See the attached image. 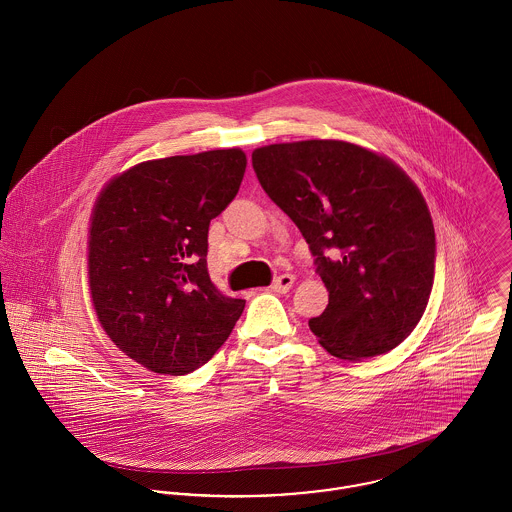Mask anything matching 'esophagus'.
I'll list each match as a JSON object with an SVG mask.
<instances>
[{
	"label": "esophagus",
	"mask_w": 512,
	"mask_h": 512,
	"mask_svg": "<svg viewBox=\"0 0 512 512\" xmlns=\"http://www.w3.org/2000/svg\"><path fill=\"white\" fill-rule=\"evenodd\" d=\"M292 284H294V276L280 275L276 276L275 280H273L271 288H273L275 292H278V294H286V292L292 288Z\"/></svg>",
	"instance_id": "obj_1"
}]
</instances>
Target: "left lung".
<instances>
[{
    "instance_id": "1",
    "label": "left lung",
    "mask_w": 512,
    "mask_h": 512,
    "mask_svg": "<svg viewBox=\"0 0 512 512\" xmlns=\"http://www.w3.org/2000/svg\"><path fill=\"white\" fill-rule=\"evenodd\" d=\"M251 159L329 292L325 312L310 319L321 347L358 360L405 341L429 304L436 253L429 206L407 173L343 140L271 144Z\"/></svg>"
}]
</instances>
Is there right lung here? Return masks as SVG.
Instances as JSON below:
<instances>
[{"label":"right lung","mask_w":512,"mask_h":512,"mask_svg":"<svg viewBox=\"0 0 512 512\" xmlns=\"http://www.w3.org/2000/svg\"><path fill=\"white\" fill-rule=\"evenodd\" d=\"M245 165L239 148L142 161L93 206V308L118 349L152 372L185 376L206 364L245 308L206 267L210 220L236 197Z\"/></svg>","instance_id":"1"}]
</instances>
